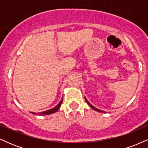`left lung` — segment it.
Here are the masks:
<instances>
[{"label":"left lung","instance_id":"left-lung-1","mask_svg":"<svg viewBox=\"0 0 148 148\" xmlns=\"http://www.w3.org/2000/svg\"><path fill=\"white\" fill-rule=\"evenodd\" d=\"M85 99H86V103H88V105H89V106H90V107H91V108H92V109H93V110H95V111H97V112H100V113H102V112H103V113H106V112H105V111H101V110H99V109H98V108H95V106H92V104H91V103H90V102H89V101H88V100L86 99V97H85ZM108 113H109V112H108Z\"/></svg>","mask_w":148,"mask_h":148}]
</instances>
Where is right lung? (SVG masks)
I'll use <instances>...</instances> for the list:
<instances>
[{"label": "right lung", "mask_w": 148, "mask_h": 148, "mask_svg": "<svg viewBox=\"0 0 148 148\" xmlns=\"http://www.w3.org/2000/svg\"><path fill=\"white\" fill-rule=\"evenodd\" d=\"M62 98L61 99L60 101L59 102L58 104L57 105V106H56L54 108H51V109H49L48 111H43V112H40V113H34V112H30L31 113H33L34 115H50V114H52V113H56V112H57L58 111L59 108H60V106L61 104H62Z\"/></svg>", "instance_id": "obj_1"}]
</instances>
